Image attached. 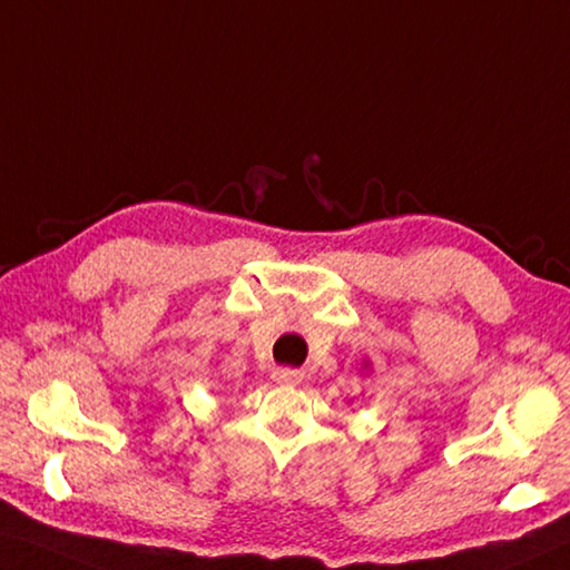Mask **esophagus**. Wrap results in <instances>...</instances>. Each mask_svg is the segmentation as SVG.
<instances>
[{
	"label": "esophagus",
	"instance_id": "obj_1",
	"mask_svg": "<svg viewBox=\"0 0 570 570\" xmlns=\"http://www.w3.org/2000/svg\"><path fill=\"white\" fill-rule=\"evenodd\" d=\"M274 381L282 383V385H298L301 383V373L298 371H288V367H284V371H276L274 373Z\"/></svg>",
	"mask_w": 570,
	"mask_h": 570
}]
</instances>
